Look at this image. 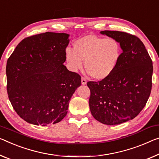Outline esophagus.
I'll return each mask as SVG.
<instances>
[{"mask_svg": "<svg viewBox=\"0 0 159 159\" xmlns=\"http://www.w3.org/2000/svg\"><path fill=\"white\" fill-rule=\"evenodd\" d=\"M87 84L86 79H85V78H84V77H82V84L84 85V84Z\"/></svg>", "mask_w": 159, "mask_h": 159, "instance_id": "34e87169", "label": "esophagus"}]
</instances>
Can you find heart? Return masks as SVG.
<instances>
[{"label":"heart","mask_w":159,"mask_h":159,"mask_svg":"<svg viewBox=\"0 0 159 159\" xmlns=\"http://www.w3.org/2000/svg\"><path fill=\"white\" fill-rule=\"evenodd\" d=\"M121 55V45L115 38L86 35L74 43V50L67 48L65 59L70 68L77 72L84 61L87 72L97 80H104L114 72Z\"/></svg>","instance_id":"b5f03b06"}]
</instances>
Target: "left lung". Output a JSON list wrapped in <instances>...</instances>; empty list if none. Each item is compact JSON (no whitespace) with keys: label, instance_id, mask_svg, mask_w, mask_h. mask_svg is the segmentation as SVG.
I'll use <instances>...</instances> for the list:
<instances>
[{"label":"left lung","instance_id":"left-lung-1","mask_svg":"<svg viewBox=\"0 0 159 159\" xmlns=\"http://www.w3.org/2000/svg\"><path fill=\"white\" fill-rule=\"evenodd\" d=\"M100 33L116 39L122 53L114 72L99 82H88L92 115L101 123L117 125L138 115L147 102L152 87L153 63L136 36L120 31Z\"/></svg>","mask_w":159,"mask_h":159}]
</instances>
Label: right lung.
Segmentation results:
<instances>
[{"label":"right lung","mask_w":159,"mask_h":159,"mask_svg":"<svg viewBox=\"0 0 159 159\" xmlns=\"http://www.w3.org/2000/svg\"><path fill=\"white\" fill-rule=\"evenodd\" d=\"M67 33L47 32L23 39L6 65L7 92L16 113L34 125L60 122L67 115L81 77L63 65Z\"/></svg>","instance_id":"obj_1"}]
</instances>
